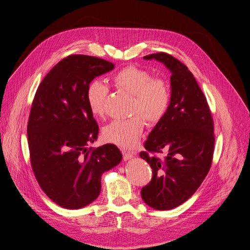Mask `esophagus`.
Instances as JSON below:
<instances>
[{
    "label": "esophagus",
    "mask_w": 250,
    "mask_h": 250,
    "mask_svg": "<svg viewBox=\"0 0 250 250\" xmlns=\"http://www.w3.org/2000/svg\"><path fill=\"white\" fill-rule=\"evenodd\" d=\"M134 154L132 152H127V151H123V157H124V160L125 161H127V160H130L132 158H134Z\"/></svg>",
    "instance_id": "obj_1"
}]
</instances>
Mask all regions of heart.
Listing matches in <instances>:
<instances>
[{"instance_id": "b5f03b06", "label": "heart", "mask_w": 250, "mask_h": 250, "mask_svg": "<svg viewBox=\"0 0 250 250\" xmlns=\"http://www.w3.org/2000/svg\"><path fill=\"white\" fill-rule=\"evenodd\" d=\"M118 90L132 95L130 113H136L126 120L113 121L104 126L102 135L105 141L125 148H134L143 133L146 120L154 125L161 121L168 110L170 88L161 78H153L151 73L136 65H128L118 71L112 78ZM108 87L99 80H93L87 88L86 97L90 111L101 117L105 113V102Z\"/></svg>"}]
</instances>
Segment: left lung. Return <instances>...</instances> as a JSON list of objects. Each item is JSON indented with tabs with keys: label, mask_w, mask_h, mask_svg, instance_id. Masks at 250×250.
<instances>
[{
	"label": "left lung",
	"mask_w": 250,
	"mask_h": 250,
	"mask_svg": "<svg viewBox=\"0 0 250 250\" xmlns=\"http://www.w3.org/2000/svg\"><path fill=\"white\" fill-rule=\"evenodd\" d=\"M144 59L162 62L171 73L168 110L149 134L144 145L147 151L140 153L153 169L142 199L166 211L187 202L207 176L214 153V124L203 91L186 64L165 52ZM163 151V160L153 155Z\"/></svg>",
	"instance_id": "1"
}]
</instances>
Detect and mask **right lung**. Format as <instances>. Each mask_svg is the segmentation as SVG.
<instances>
[{
    "mask_svg": "<svg viewBox=\"0 0 250 250\" xmlns=\"http://www.w3.org/2000/svg\"><path fill=\"white\" fill-rule=\"evenodd\" d=\"M113 69L105 60L73 55L56 64L36 91L27 126L31 165L42 190L62 208L94 202L101 175L123 159L113 144L87 147L99 133L88 106V85Z\"/></svg>",
    "mask_w": 250,
    "mask_h": 250,
    "instance_id": "obj_1",
    "label": "right lung"
}]
</instances>
